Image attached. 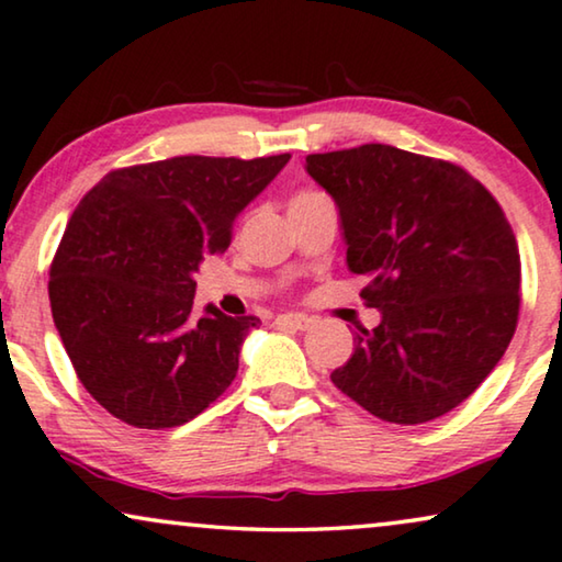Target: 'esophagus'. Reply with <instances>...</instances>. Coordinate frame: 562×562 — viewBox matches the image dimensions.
<instances>
[{"instance_id": "esophagus-1", "label": "esophagus", "mask_w": 562, "mask_h": 562, "mask_svg": "<svg viewBox=\"0 0 562 562\" xmlns=\"http://www.w3.org/2000/svg\"><path fill=\"white\" fill-rule=\"evenodd\" d=\"M313 321L303 313H282V316L274 318V326L280 328H290V331H308Z\"/></svg>"}]
</instances>
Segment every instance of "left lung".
Masks as SVG:
<instances>
[{"mask_svg": "<svg viewBox=\"0 0 562 562\" xmlns=\"http://www.w3.org/2000/svg\"><path fill=\"white\" fill-rule=\"evenodd\" d=\"M305 171L331 194L347 267L380 311L334 385L391 424L445 416L514 336L521 261L504 211L465 169L385 144L311 154Z\"/></svg>", "mask_w": 562, "mask_h": 562, "instance_id": "left-lung-1", "label": "left lung"}]
</instances>
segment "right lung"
I'll use <instances>...</instances> for the list:
<instances>
[{
  "mask_svg": "<svg viewBox=\"0 0 562 562\" xmlns=\"http://www.w3.org/2000/svg\"><path fill=\"white\" fill-rule=\"evenodd\" d=\"M290 154L175 156L102 177L71 213L50 313L89 395L138 429L182 426L231 385L257 316L194 313V274Z\"/></svg>",
  "mask_w": 562,
  "mask_h": 562,
  "instance_id": "add662e5",
  "label": "right lung"
}]
</instances>
